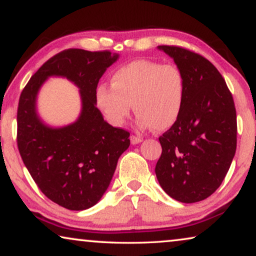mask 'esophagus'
<instances>
[{"instance_id":"1","label":"esophagus","mask_w":256,"mask_h":256,"mask_svg":"<svg viewBox=\"0 0 256 256\" xmlns=\"http://www.w3.org/2000/svg\"><path fill=\"white\" fill-rule=\"evenodd\" d=\"M143 140V138L142 137H140V136H136V135H132L130 136V142L132 143V144H137V143H140Z\"/></svg>"}]
</instances>
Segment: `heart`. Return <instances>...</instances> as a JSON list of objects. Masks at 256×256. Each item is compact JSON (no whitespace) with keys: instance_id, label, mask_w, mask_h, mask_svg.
Wrapping results in <instances>:
<instances>
[{"instance_id":"heart-1","label":"heart","mask_w":256,"mask_h":256,"mask_svg":"<svg viewBox=\"0 0 256 256\" xmlns=\"http://www.w3.org/2000/svg\"><path fill=\"white\" fill-rule=\"evenodd\" d=\"M186 94V80L174 64L138 58L118 68L110 86L99 84L96 104L110 124L120 127L132 110L140 127L168 130L179 119Z\"/></svg>"}]
</instances>
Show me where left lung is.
<instances>
[{
    "label": "left lung",
    "mask_w": 256,
    "mask_h": 256,
    "mask_svg": "<svg viewBox=\"0 0 256 256\" xmlns=\"http://www.w3.org/2000/svg\"><path fill=\"white\" fill-rule=\"evenodd\" d=\"M182 70L186 94L179 119L160 137L154 172L182 203L209 198L223 182L236 149V112L226 82L209 60L180 46H159Z\"/></svg>",
    "instance_id": "1"
}]
</instances>
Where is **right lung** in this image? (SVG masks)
I'll return each mask as SVG.
<instances>
[{"label":"right lung","instance_id":"add662e5","mask_svg":"<svg viewBox=\"0 0 256 256\" xmlns=\"http://www.w3.org/2000/svg\"><path fill=\"white\" fill-rule=\"evenodd\" d=\"M119 55L110 50H62L46 61L22 91L17 110V146L39 190L69 210H85L102 198L118 159L128 149L129 132L104 120L96 107L102 74ZM64 76L81 88L84 108L75 124L53 130L35 113V97L48 76Z\"/></svg>","mask_w":256,"mask_h":256}]
</instances>
